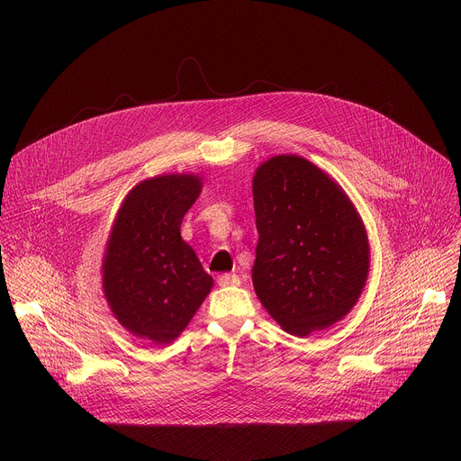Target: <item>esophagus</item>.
<instances>
[{
  "instance_id": "1",
  "label": "esophagus",
  "mask_w": 461,
  "mask_h": 461,
  "mask_svg": "<svg viewBox=\"0 0 461 461\" xmlns=\"http://www.w3.org/2000/svg\"><path fill=\"white\" fill-rule=\"evenodd\" d=\"M217 283L221 286H231V285H239V277L235 274H222V276H219Z\"/></svg>"
}]
</instances>
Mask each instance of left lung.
<instances>
[{"label": "left lung", "mask_w": 461, "mask_h": 461, "mask_svg": "<svg viewBox=\"0 0 461 461\" xmlns=\"http://www.w3.org/2000/svg\"><path fill=\"white\" fill-rule=\"evenodd\" d=\"M253 206L262 306L297 338L343 319L365 288L370 248L341 185L303 157L277 155L255 171Z\"/></svg>", "instance_id": "1"}]
</instances>
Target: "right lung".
<instances>
[{"mask_svg": "<svg viewBox=\"0 0 461 461\" xmlns=\"http://www.w3.org/2000/svg\"><path fill=\"white\" fill-rule=\"evenodd\" d=\"M196 175H162L140 182L122 203L102 262L104 295L127 330L155 345L176 339L213 279L180 237L199 199Z\"/></svg>", "mask_w": 461, "mask_h": 461, "instance_id": "1", "label": "right lung"}]
</instances>
